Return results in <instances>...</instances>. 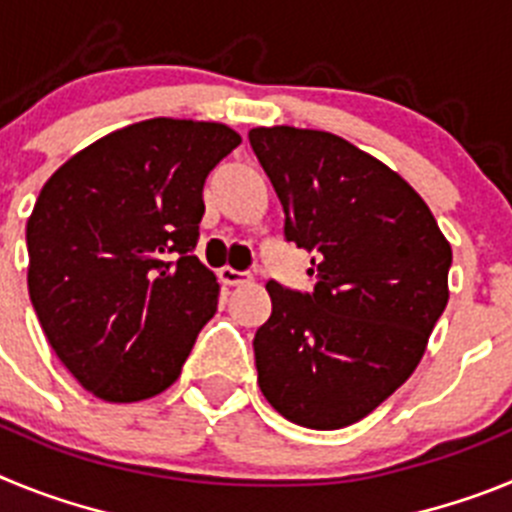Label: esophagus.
I'll use <instances>...</instances> for the list:
<instances>
[{
  "label": "esophagus",
  "instance_id": "1",
  "mask_svg": "<svg viewBox=\"0 0 512 512\" xmlns=\"http://www.w3.org/2000/svg\"><path fill=\"white\" fill-rule=\"evenodd\" d=\"M217 277H220L223 284H228V287H238V284L251 282V274H246V271H235L230 269V266H223V269L217 271Z\"/></svg>",
  "mask_w": 512,
  "mask_h": 512
}]
</instances>
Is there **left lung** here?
<instances>
[{
	"mask_svg": "<svg viewBox=\"0 0 512 512\" xmlns=\"http://www.w3.org/2000/svg\"><path fill=\"white\" fill-rule=\"evenodd\" d=\"M274 184L287 241L312 253L315 292L269 282L253 338L259 387L287 420L336 431L415 372L449 302L451 243L418 192L325 130H248Z\"/></svg>",
	"mask_w": 512,
	"mask_h": 512,
	"instance_id": "8db88e82",
	"label": "left lung"
}]
</instances>
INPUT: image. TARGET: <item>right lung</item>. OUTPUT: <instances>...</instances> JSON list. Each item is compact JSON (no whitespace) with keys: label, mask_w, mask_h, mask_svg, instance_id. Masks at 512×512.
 Listing matches in <instances>:
<instances>
[{"label":"right lung","mask_w":512,"mask_h":512,"mask_svg":"<svg viewBox=\"0 0 512 512\" xmlns=\"http://www.w3.org/2000/svg\"><path fill=\"white\" fill-rule=\"evenodd\" d=\"M235 146L223 122L151 117L81 148L40 189L27 292L56 356L99 400L169 390L215 315L220 284L192 248L207 174Z\"/></svg>","instance_id":"obj_1"}]
</instances>
